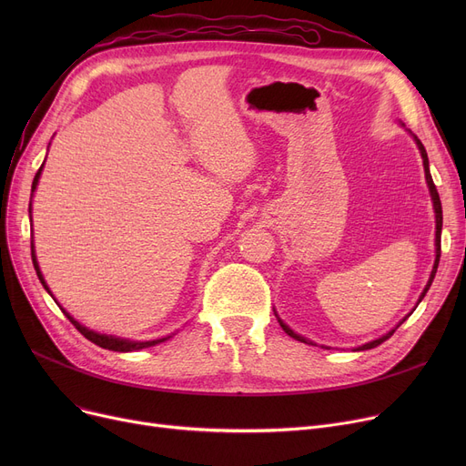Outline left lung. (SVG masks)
<instances>
[{"instance_id": "8db88e82", "label": "left lung", "mask_w": 466, "mask_h": 466, "mask_svg": "<svg viewBox=\"0 0 466 466\" xmlns=\"http://www.w3.org/2000/svg\"><path fill=\"white\" fill-rule=\"evenodd\" d=\"M404 127V125H402ZM408 134L413 137V141H415V145H418V149H420V153H421V158H423V169H425V181H427V187H429V192H431V200H432V209H434V223H436V232H434V264H432V272H431V276H429V281H427V285H425V289H423V292L420 295V299H418V304L413 306V309L420 306V302L425 299V295H427V290H429V287H431V283H432V279H434V276H436V268H438V262H440V238H442V204H440V196H438V190H436V187H434V183H432V176H431V169H429V157H427V151H425V147H423V143L418 139V136L415 134H411L410 130H408ZM413 309L408 313V315H411L413 313ZM274 313H276V317H278V321H279V325H281V329L290 336V338H295V339H299V341H304V344H313L311 339H308L306 336H300V334H297L295 330H292L287 323H283V319H279V315H278V311L274 309ZM406 315V317H408ZM406 317L402 321H399V325L397 327H393L390 329L389 332H385L383 336H380V338H376V339H372V341H369V344H362V346H359V348H355V351H366V350H374V348H378L380 344H383V341L387 339V338H390L393 336V332L406 321Z\"/></svg>"}]
</instances>
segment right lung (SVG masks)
<instances>
[{
    "label": "right lung",
    "mask_w": 466,
    "mask_h": 466,
    "mask_svg": "<svg viewBox=\"0 0 466 466\" xmlns=\"http://www.w3.org/2000/svg\"><path fill=\"white\" fill-rule=\"evenodd\" d=\"M51 145V143H48ZM45 164V162H43ZM43 164H41V167L37 169V174H35V177H34V183H32V196H30V208H28V211H30V223H32V198H34V192H35V188H37V183H39V177H41V171H43ZM32 260H34V268H35V272H37V278H39V281H41V285L45 287V290L48 292V295H51L53 299H55V295L51 292V289H48V285H46V281H45V278H43V274H41V268H39V262H37V257H35V246H34V239H32ZM55 302H56V299H55ZM58 304V302H56ZM60 306V304H58ZM60 309L64 311V315L67 317V319L71 321V325L76 327L86 339H90L92 344H96V346H100V348H104V350H109V351H118V353H128V351H139V350H145V348H151V346H157V344H162V341H166V339H169L171 336L174 334H167V336H164V338H157V339H145V341H141V339H127V338H120V336H113V334H102V332H96V330H90L88 327H85V325H81L76 317H73L71 313H67L62 306H60Z\"/></svg>",
    "instance_id": "right-lung-1"
}]
</instances>
